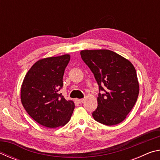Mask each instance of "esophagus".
I'll use <instances>...</instances> for the list:
<instances>
[{
	"instance_id": "34e87169",
	"label": "esophagus",
	"mask_w": 160,
	"mask_h": 160,
	"mask_svg": "<svg viewBox=\"0 0 160 160\" xmlns=\"http://www.w3.org/2000/svg\"><path fill=\"white\" fill-rule=\"evenodd\" d=\"M75 101H76V102H78V104H81V103L83 102L84 99H75Z\"/></svg>"
}]
</instances>
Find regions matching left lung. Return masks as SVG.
Wrapping results in <instances>:
<instances>
[{"instance_id": "1", "label": "left lung", "mask_w": 160, "mask_h": 160, "mask_svg": "<svg viewBox=\"0 0 160 160\" xmlns=\"http://www.w3.org/2000/svg\"><path fill=\"white\" fill-rule=\"evenodd\" d=\"M81 58L88 65L99 85L97 109L92 116L107 126L120 123L137 101L139 82L133 65L128 59L107 49L82 50Z\"/></svg>"}]
</instances>
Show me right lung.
<instances>
[{
	"label": "right lung",
	"mask_w": 160,
	"mask_h": 160,
	"mask_svg": "<svg viewBox=\"0 0 160 160\" xmlns=\"http://www.w3.org/2000/svg\"><path fill=\"white\" fill-rule=\"evenodd\" d=\"M69 54L37 61L27 72L21 86V102L28 114L47 128L63 126L70 121L75 104L59 92L63 87Z\"/></svg>",
	"instance_id": "1"
}]
</instances>
